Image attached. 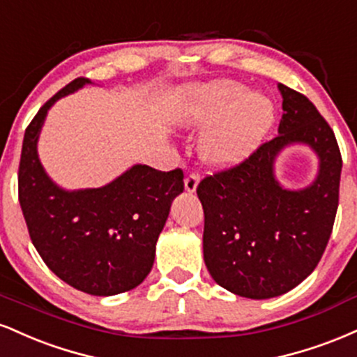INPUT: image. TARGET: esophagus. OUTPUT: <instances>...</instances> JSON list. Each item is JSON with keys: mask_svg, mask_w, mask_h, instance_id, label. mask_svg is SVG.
Returning <instances> with one entry per match:
<instances>
[{"mask_svg": "<svg viewBox=\"0 0 357 357\" xmlns=\"http://www.w3.org/2000/svg\"><path fill=\"white\" fill-rule=\"evenodd\" d=\"M199 175L197 174H190L188 177L185 178V182H183V185H185V190L188 192V194H194V192L197 190V187H199Z\"/></svg>", "mask_w": 357, "mask_h": 357, "instance_id": "esophagus-1", "label": "esophagus"}]
</instances>
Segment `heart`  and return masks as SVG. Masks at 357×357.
<instances>
[{
    "label": "heart",
    "mask_w": 357,
    "mask_h": 357,
    "mask_svg": "<svg viewBox=\"0 0 357 357\" xmlns=\"http://www.w3.org/2000/svg\"><path fill=\"white\" fill-rule=\"evenodd\" d=\"M174 119L180 127L204 132L200 157L213 169L241 165L261 146L274 127L275 105L269 96L250 93L234 79H219L180 91Z\"/></svg>",
    "instance_id": "obj_1"
}]
</instances>
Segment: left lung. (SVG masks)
<instances>
[{"label": "left lung", "instance_id": "8db88e82", "mask_svg": "<svg viewBox=\"0 0 357 357\" xmlns=\"http://www.w3.org/2000/svg\"><path fill=\"white\" fill-rule=\"evenodd\" d=\"M278 88L284 110L279 135L197 187L207 271L247 299L286 294L316 269L339 204L342 158L334 132L307 96L282 83ZM292 144L318 157L317 178L303 189H286L275 175V160Z\"/></svg>", "mask_w": 357, "mask_h": 357}]
</instances>
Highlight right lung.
Wrapping results in <instances>:
<instances>
[{"mask_svg":"<svg viewBox=\"0 0 357 357\" xmlns=\"http://www.w3.org/2000/svg\"><path fill=\"white\" fill-rule=\"evenodd\" d=\"M90 83L73 79L28 125L18 194L29 237L50 271L86 294L115 296L140 286L152 271L172 202L183 192V174L137 163L98 188L58 185L38 157L41 128L58 100Z\"/></svg>","mask_w":357,"mask_h":357,"instance_id":"1","label":"right lung"}]
</instances>
